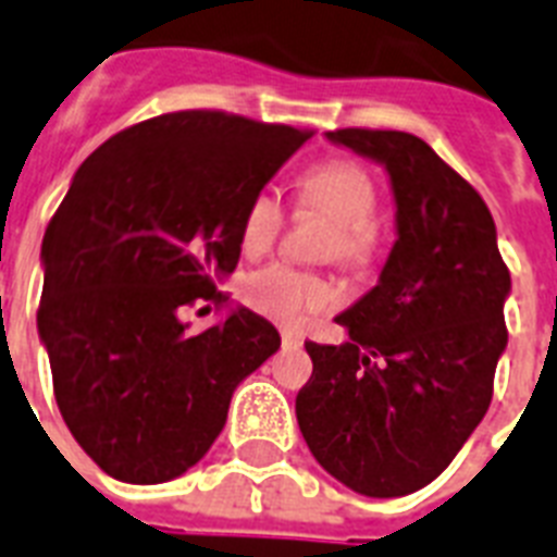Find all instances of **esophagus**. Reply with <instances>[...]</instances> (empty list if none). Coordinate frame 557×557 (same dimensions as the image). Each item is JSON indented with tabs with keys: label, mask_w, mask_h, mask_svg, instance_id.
I'll return each instance as SVG.
<instances>
[{
	"label": "esophagus",
	"mask_w": 557,
	"mask_h": 557,
	"mask_svg": "<svg viewBox=\"0 0 557 557\" xmlns=\"http://www.w3.org/2000/svg\"><path fill=\"white\" fill-rule=\"evenodd\" d=\"M280 338H283V347H300V344H304L300 332L295 330H280Z\"/></svg>",
	"instance_id": "34e87169"
}]
</instances>
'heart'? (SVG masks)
Masks as SVG:
<instances>
[{
  "mask_svg": "<svg viewBox=\"0 0 557 557\" xmlns=\"http://www.w3.org/2000/svg\"><path fill=\"white\" fill-rule=\"evenodd\" d=\"M300 205L321 210L335 222L332 253L347 265H364L375 253V210L379 190L361 164L347 159L323 161L300 182ZM286 210L274 187H262L251 196L243 216L239 243L243 251L257 257L265 253L277 239ZM245 304L253 312L280 323H300L335 304V288L312 271L297 269L288 262H271L245 280Z\"/></svg>",
  "mask_w": 557,
  "mask_h": 557,
  "instance_id": "b5f03b06",
  "label": "heart"
}]
</instances>
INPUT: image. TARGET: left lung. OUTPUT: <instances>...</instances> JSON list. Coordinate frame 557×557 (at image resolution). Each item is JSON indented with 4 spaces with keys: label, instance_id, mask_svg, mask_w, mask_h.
<instances>
[{
    "label": "left lung",
    "instance_id": "8db88e82",
    "mask_svg": "<svg viewBox=\"0 0 557 557\" xmlns=\"http://www.w3.org/2000/svg\"><path fill=\"white\" fill-rule=\"evenodd\" d=\"M387 170L396 243L379 283L341 312L349 341L306 344L297 424L312 457L364 497H405L450 466L492 405L511 277L480 193L410 133L335 129Z\"/></svg>",
    "mask_w": 557,
    "mask_h": 557
}]
</instances>
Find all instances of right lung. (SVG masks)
I'll use <instances>...</instances> for the list:
<instances>
[{"mask_svg": "<svg viewBox=\"0 0 557 557\" xmlns=\"http://www.w3.org/2000/svg\"><path fill=\"white\" fill-rule=\"evenodd\" d=\"M312 133L187 109L100 144L42 239L37 330L57 407L109 476L156 485L199 462L239 381L280 349L245 306L205 332L182 309L227 304L248 201Z\"/></svg>", "mask_w": 557, "mask_h": 557, "instance_id": "1", "label": "right lung"}]
</instances>
